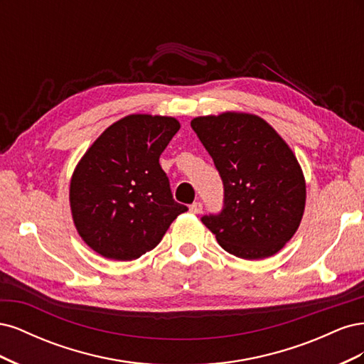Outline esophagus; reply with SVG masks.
<instances>
[{"mask_svg": "<svg viewBox=\"0 0 364 364\" xmlns=\"http://www.w3.org/2000/svg\"><path fill=\"white\" fill-rule=\"evenodd\" d=\"M202 209H203V205L200 202H194L193 205H190V211L193 214H200Z\"/></svg>", "mask_w": 364, "mask_h": 364, "instance_id": "1", "label": "esophagus"}]
</instances>
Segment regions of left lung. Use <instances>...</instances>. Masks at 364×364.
I'll use <instances>...</instances> for the list:
<instances>
[{
  "instance_id": "obj_1",
  "label": "left lung",
  "mask_w": 364,
  "mask_h": 364,
  "mask_svg": "<svg viewBox=\"0 0 364 364\" xmlns=\"http://www.w3.org/2000/svg\"><path fill=\"white\" fill-rule=\"evenodd\" d=\"M191 127L223 182V208L200 220L226 252L267 258L299 228L305 181L284 139L257 115L199 117Z\"/></svg>"
}]
</instances>
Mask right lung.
<instances>
[{
	"mask_svg": "<svg viewBox=\"0 0 364 364\" xmlns=\"http://www.w3.org/2000/svg\"><path fill=\"white\" fill-rule=\"evenodd\" d=\"M181 129L171 117L129 115L107 127L77 165L70 202L85 243L130 261L155 249L188 208L173 199L159 156Z\"/></svg>",
	"mask_w": 364,
	"mask_h": 364,
	"instance_id": "add662e5",
	"label": "right lung"
}]
</instances>
